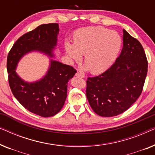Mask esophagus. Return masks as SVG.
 I'll return each instance as SVG.
<instances>
[{"label":"esophagus","mask_w":155,"mask_h":155,"mask_svg":"<svg viewBox=\"0 0 155 155\" xmlns=\"http://www.w3.org/2000/svg\"><path fill=\"white\" fill-rule=\"evenodd\" d=\"M75 76H78V77H80V78H84L83 74L80 73L79 72H77V73H75Z\"/></svg>","instance_id":"1"}]
</instances>
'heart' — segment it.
Wrapping results in <instances>:
<instances>
[{
    "instance_id": "obj_1",
    "label": "heart",
    "mask_w": 155,
    "mask_h": 155,
    "mask_svg": "<svg viewBox=\"0 0 155 155\" xmlns=\"http://www.w3.org/2000/svg\"><path fill=\"white\" fill-rule=\"evenodd\" d=\"M122 39L117 32L103 27H90L76 31L73 44H65V49L73 61H79L84 54V62L91 73L106 71L113 64L119 54Z\"/></svg>"
}]
</instances>
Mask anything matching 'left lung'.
Here are the masks:
<instances>
[{
    "label": "left lung",
    "mask_w": 155,
    "mask_h": 155,
    "mask_svg": "<svg viewBox=\"0 0 155 155\" xmlns=\"http://www.w3.org/2000/svg\"><path fill=\"white\" fill-rule=\"evenodd\" d=\"M124 46L115 63L105 72L87 80L89 104L99 116L111 117L126 111L141 94L147 73L142 44L123 29Z\"/></svg>",
    "instance_id": "obj_1"
}]
</instances>
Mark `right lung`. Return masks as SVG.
I'll list each match as a JSON object with an SVG mask.
<instances>
[{
  "instance_id": "right-lung-1",
  "label": "right lung",
  "mask_w": 155,
  "mask_h": 155,
  "mask_svg": "<svg viewBox=\"0 0 155 155\" xmlns=\"http://www.w3.org/2000/svg\"><path fill=\"white\" fill-rule=\"evenodd\" d=\"M58 31L57 23L39 25L17 40L7 58L8 82L14 97L25 109L42 117H51L61 111L67 97L68 82L77 71L70 65L51 61L43 79L27 83L17 75L15 68L22 56L31 51L52 56Z\"/></svg>"
}]
</instances>
